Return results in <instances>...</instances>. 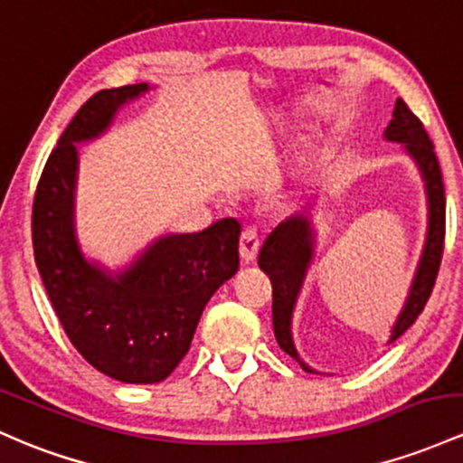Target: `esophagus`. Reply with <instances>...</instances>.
<instances>
[{"label":"esophagus","mask_w":463,"mask_h":463,"mask_svg":"<svg viewBox=\"0 0 463 463\" xmlns=\"http://www.w3.org/2000/svg\"><path fill=\"white\" fill-rule=\"evenodd\" d=\"M259 246H261V241H259V235L255 228H246V231L241 232V240H240V257L243 263H252L257 259V252H259Z\"/></svg>","instance_id":"34e87169"}]
</instances>
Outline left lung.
Segmentation results:
<instances>
[{"instance_id": "1", "label": "left lung", "mask_w": 463, "mask_h": 463, "mask_svg": "<svg viewBox=\"0 0 463 463\" xmlns=\"http://www.w3.org/2000/svg\"><path fill=\"white\" fill-rule=\"evenodd\" d=\"M384 138L391 142H400L404 151L418 165L421 180L426 189V204H429V228H426V241L421 248V257L415 270L413 283H411L409 297L400 312L398 321L391 329L389 343L400 338L415 318L420 317L433 292L435 279H438L441 252H444V232H446V197L444 182H441V169L438 156L433 151V142L426 134L424 125L402 99L395 100L393 118ZM314 257V228L309 223L307 213H297L288 217L286 222L279 223L277 228L263 241L261 252H259V268L270 277L272 283V325L274 336H277L279 347L288 355H292L298 364L309 373H317L309 364H306L294 347L292 338V317L297 298L301 294L303 281L309 263Z\"/></svg>"}]
</instances>
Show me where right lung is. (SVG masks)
I'll return each instance as SVG.
<instances>
[{
	"label": "right lung",
	"instance_id": "right-lung-1",
	"mask_svg": "<svg viewBox=\"0 0 463 463\" xmlns=\"http://www.w3.org/2000/svg\"><path fill=\"white\" fill-rule=\"evenodd\" d=\"M146 83L100 90L65 127L33 204L34 261L70 343L100 373L129 384L162 383L191 347L206 303L240 268V222L165 235L125 270L88 261L74 228L76 142L94 140Z\"/></svg>",
	"mask_w": 463,
	"mask_h": 463
}]
</instances>
